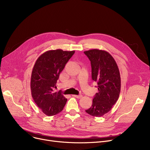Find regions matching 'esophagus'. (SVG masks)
Returning a JSON list of instances; mask_svg holds the SVG:
<instances>
[{"mask_svg": "<svg viewBox=\"0 0 150 150\" xmlns=\"http://www.w3.org/2000/svg\"><path fill=\"white\" fill-rule=\"evenodd\" d=\"M72 96H73V97H76V98H81V97H82V96H77V95H73Z\"/></svg>", "mask_w": 150, "mask_h": 150, "instance_id": "obj_1", "label": "esophagus"}]
</instances>
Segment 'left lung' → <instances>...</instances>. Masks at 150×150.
I'll return each mask as SVG.
<instances>
[{
	"instance_id": "left-lung-1",
	"label": "left lung",
	"mask_w": 150,
	"mask_h": 150,
	"mask_svg": "<svg viewBox=\"0 0 150 150\" xmlns=\"http://www.w3.org/2000/svg\"><path fill=\"white\" fill-rule=\"evenodd\" d=\"M91 61L92 80L98 84V92L91 107L86 112L93 117H101L112 108L119 99L121 80L119 67L108 52L92 49L84 52Z\"/></svg>"
}]
</instances>
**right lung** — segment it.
<instances>
[{
    "instance_id": "1",
    "label": "right lung",
    "mask_w": 150,
    "mask_h": 150,
    "mask_svg": "<svg viewBox=\"0 0 150 150\" xmlns=\"http://www.w3.org/2000/svg\"><path fill=\"white\" fill-rule=\"evenodd\" d=\"M75 51L61 49L47 51L36 60L31 76V96L39 108L47 115L62 111L67 99L61 92H54L60 73Z\"/></svg>"
}]
</instances>
